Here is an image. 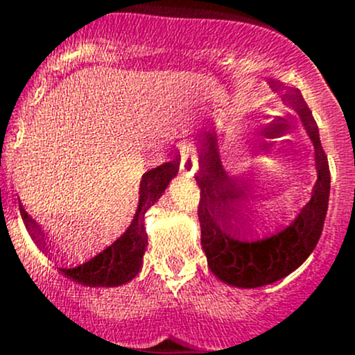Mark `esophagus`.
Listing matches in <instances>:
<instances>
[{
	"instance_id": "esophagus-1",
	"label": "esophagus",
	"mask_w": 355,
	"mask_h": 355,
	"mask_svg": "<svg viewBox=\"0 0 355 355\" xmlns=\"http://www.w3.org/2000/svg\"><path fill=\"white\" fill-rule=\"evenodd\" d=\"M196 171V153L189 147H182L181 150V173L186 176H193Z\"/></svg>"
}]
</instances>
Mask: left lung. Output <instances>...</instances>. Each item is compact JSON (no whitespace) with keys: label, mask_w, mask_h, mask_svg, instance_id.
Returning <instances> with one entry per match:
<instances>
[{"label":"left lung","mask_w":355,"mask_h":355,"mask_svg":"<svg viewBox=\"0 0 355 355\" xmlns=\"http://www.w3.org/2000/svg\"><path fill=\"white\" fill-rule=\"evenodd\" d=\"M270 87L280 89L279 83ZM280 97L288 107L295 109L314 145L318 181L311 200L291 225L261 241H241V234L254 222V210L250 200L254 188L250 179L229 178L222 169L217 152V137L205 135L200 157L198 218L202 225V248L207 254L208 268L229 286L253 288L268 286L284 279L306 261L313 253L323 231L330 196V167L320 141L316 121L306 105L301 92L287 89Z\"/></svg>","instance_id":"8db88e82"}]
</instances>
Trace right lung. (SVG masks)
Wrapping results in <instances>:
<instances>
[{"mask_svg": "<svg viewBox=\"0 0 355 355\" xmlns=\"http://www.w3.org/2000/svg\"><path fill=\"white\" fill-rule=\"evenodd\" d=\"M178 171L179 159H174L145 173L140 182L138 210L126 232L119 239H116L111 246L105 248L97 257L89 259L83 265L75 266V268H60V272L71 279L73 282H78L87 287H118L133 280L140 272L145 248L148 243L144 222L145 211L162 196L167 184L176 176ZM21 217H24L25 227L31 232L32 239L46 253L49 246L46 243V234L41 231V225H37L34 218L28 217L24 208H21Z\"/></svg>", "mask_w": 355, "mask_h": 355, "instance_id": "right-lung-1", "label": "right lung"}]
</instances>
